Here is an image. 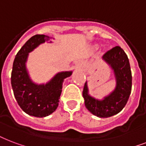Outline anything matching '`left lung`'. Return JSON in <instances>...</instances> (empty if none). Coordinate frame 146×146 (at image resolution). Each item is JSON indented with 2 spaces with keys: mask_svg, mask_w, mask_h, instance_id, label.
Returning <instances> with one entry per match:
<instances>
[{
  "mask_svg": "<svg viewBox=\"0 0 146 146\" xmlns=\"http://www.w3.org/2000/svg\"><path fill=\"white\" fill-rule=\"evenodd\" d=\"M103 60L110 64L115 72L117 81L115 90L103 100L99 101L88 94L86 83L83 96L87 110L100 118H107L117 114L125 107L132 90V72L128 56L120 46H114L106 51Z\"/></svg>",
  "mask_w": 146,
  "mask_h": 146,
  "instance_id": "left-lung-1",
  "label": "left lung"
}]
</instances>
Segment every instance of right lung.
I'll return each instance as SVG.
<instances>
[{
    "label": "right lung",
    "instance_id": "obj_1",
    "mask_svg": "<svg viewBox=\"0 0 146 146\" xmlns=\"http://www.w3.org/2000/svg\"><path fill=\"white\" fill-rule=\"evenodd\" d=\"M49 39L43 34L29 39L17 53L11 72V86L18 105L28 115L36 117H45L56 110L63 80L72 74V72L57 73L46 85H36L30 80L25 66L28 53Z\"/></svg>",
    "mask_w": 146,
    "mask_h": 146
}]
</instances>
